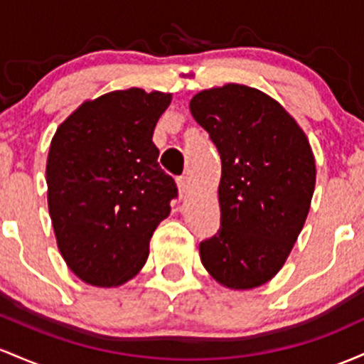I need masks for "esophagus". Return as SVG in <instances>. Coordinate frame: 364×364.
Masks as SVG:
<instances>
[{"instance_id":"obj_1","label":"esophagus","mask_w":364,"mask_h":364,"mask_svg":"<svg viewBox=\"0 0 364 364\" xmlns=\"http://www.w3.org/2000/svg\"><path fill=\"white\" fill-rule=\"evenodd\" d=\"M177 186H178V194H181V198H186V194L189 193V181H187L186 177H178Z\"/></svg>"}]
</instances>
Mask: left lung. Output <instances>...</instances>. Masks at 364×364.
<instances>
[{
	"mask_svg": "<svg viewBox=\"0 0 364 364\" xmlns=\"http://www.w3.org/2000/svg\"><path fill=\"white\" fill-rule=\"evenodd\" d=\"M189 108L222 158V227L199 244L201 261L223 287H259L284 267L309 213L311 146L287 109L259 89H204Z\"/></svg>",
	"mask_w": 364,
	"mask_h": 364,
	"instance_id": "left-lung-1",
	"label": "left lung"
}]
</instances>
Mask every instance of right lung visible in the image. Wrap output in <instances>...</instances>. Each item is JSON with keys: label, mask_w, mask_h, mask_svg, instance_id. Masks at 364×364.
Listing matches in <instances>:
<instances>
[{"label": "right lung", "mask_w": 364, "mask_h": 364, "mask_svg": "<svg viewBox=\"0 0 364 364\" xmlns=\"http://www.w3.org/2000/svg\"><path fill=\"white\" fill-rule=\"evenodd\" d=\"M170 92L130 87L84 101L51 139L48 208L65 263L85 284L117 287L137 275L170 215L177 183L153 142Z\"/></svg>", "instance_id": "right-lung-1"}]
</instances>
